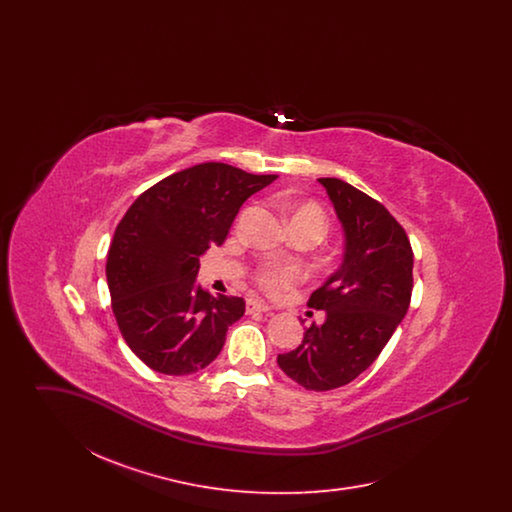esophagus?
Returning a JSON list of instances; mask_svg holds the SVG:
<instances>
[{"label":"esophagus","mask_w":512,"mask_h":512,"mask_svg":"<svg viewBox=\"0 0 512 512\" xmlns=\"http://www.w3.org/2000/svg\"><path fill=\"white\" fill-rule=\"evenodd\" d=\"M245 309H247V313H268L270 311L267 303H263L259 299H247V307Z\"/></svg>","instance_id":"obj_1"}]
</instances>
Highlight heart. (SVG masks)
Here are the masks:
<instances>
[{
  "mask_svg": "<svg viewBox=\"0 0 512 512\" xmlns=\"http://www.w3.org/2000/svg\"><path fill=\"white\" fill-rule=\"evenodd\" d=\"M286 209L292 215V222L293 220H307V222H313L324 232L326 217H324L322 209L315 203H288ZM301 278H303L301 268L295 267V265H286V263H267L255 272L257 284L270 295H280V293L290 290L297 282H301Z\"/></svg>",
  "mask_w": 512,
  "mask_h": 512,
  "instance_id": "obj_1",
  "label": "heart"
}]
</instances>
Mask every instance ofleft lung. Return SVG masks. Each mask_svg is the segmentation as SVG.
I'll list each match as a JSON object with an SVG mask.
<instances>
[{
	"mask_svg": "<svg viewBox=\"0 0 512 512\" xmlns=\"http://www.w3.org/2000/svg\"><path fill=\"white\" fill-rule=\"evenodd\" d=\"M345 234L341 267L309 297L326 311L301 345L278 355V366L305 390L353 382L376 361L407 315L413 293V249L390 211L340 178H318Z\"/></svg>",
	"mask_w": 512,
	"mask_h": 512,
	"instance_id": "left-lung-1",
	"label": "left lung"
}]
</instances>
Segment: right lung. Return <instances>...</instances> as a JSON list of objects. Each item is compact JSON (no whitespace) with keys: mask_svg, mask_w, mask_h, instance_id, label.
<instances>
[{"mask_svg":"<svg viewBox=\"0 0 512 512\" xmlns=\"http://www.w3.org/2000/svg\"><path fill=\"white\" fill-rule=\"evenodd\" d=\"M276 178L201 163L163 178L130 205L105 274L122 338L149 368L184 376L217 359L245 301L197 286L199 257L224 244L245 199Z\"/></svg>","mask_w":512,"mask_h":512,"instance_id":"obj_1","label":"right lung"}]
</instances>
